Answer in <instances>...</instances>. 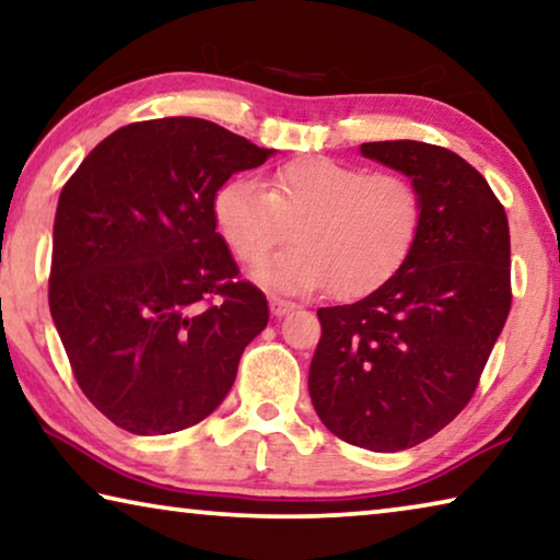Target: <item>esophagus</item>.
<instances>
[{"instance_id": "1", "label": "esophagus", "mask_w": 560, "mask_h": 560, "mask_svg": "<svg viewBox=\"0 0 560 560\" xmlns=\"http://www.w3.org/2000/svg\"><path fill=\"white\" fill-rule=\"evenodd\" d=\"M269 308H271L273 316H283V314L294 312L296 304H294V301H287V299H281V296H271L269 299Z\"/></svg>"}]
</instances>
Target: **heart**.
I'll return each mask as SVG.
<instances>
[{
    "instance_id": "1",
    "label": "heart",
    "mask_w": 560,
    "mask_h": 560,
    "mask_svg": "<svg viewBox=\"0 0 560 560\" xmlns=\"http://www.w3.org/2000/svg\"><path fill=\"white\" fill-rule=\"evenodd\" d=\"M264 186L229 179L211 211L244 264L260 261L287 231L295 238L252 271L266 289L306 294L331 287L336 296H361L401 269L421 234V191L401 174L304 156L273 168Z\"/></svg>"
}]
</instances>
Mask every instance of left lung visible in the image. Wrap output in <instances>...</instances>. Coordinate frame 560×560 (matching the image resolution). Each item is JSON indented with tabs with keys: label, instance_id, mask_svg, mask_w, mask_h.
I'll return each instance as SVG.
<instances>
[{
	"label": "left lung",
	"instance_id": "1",
	"mask_svg": "<svg viewBox=\"0 0 560 560\" xmlns=\"http://www.w3.org/2000/svg\"><path fill=\"white\" fill-rule=\"evenodd\" d=\"M361 154L416 184L423 224L392 279L318 308L308 394L334 436L394 454L471 401L511 312V236L491 186L448 149L398 139L369 141Z\"/></svg>",
	"mask_w": 560,
	"mask_h": 560
}]
</instances>
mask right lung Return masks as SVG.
Masks as SVG:
<instances>
[{"mask_svg": "<svg viewBox=\"0 0 560 560\" xmlns=\"http://www.w3.org/2000/svg\"><path fill=\"white\" fill-rule=\"evenodd\" d=\"M271 154L207 119L137 121L61 189L49 312L79 388L119 429L162 436L207 419L269 324L211 201Z\"/></svg>", "mask_w": 560, "mask_h": 560, "instance_id": "obj_1", "label": "right lung"}]
</instances>
